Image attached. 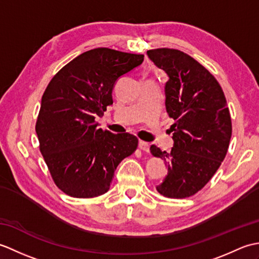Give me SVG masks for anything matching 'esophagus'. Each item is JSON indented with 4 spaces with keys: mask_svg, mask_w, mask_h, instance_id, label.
Wrapping results in <instances>:
<instances>
[{
    "mask_svg": "<svg viewBox=\"0 0 259 259\" xmlns=\"http://www.w3.org/2000/svg\"><path fill=\"white\" fill-rule=\"evenodd\" d=\"M139 148H140L142 151L149 152V144H148V142H146V141L140 140L139 141Z\"/></svg>",
    "mask_w": 259,
    "mask_h": 259,
    "instance_id": "esophagus-1",
    "label": "esophagus"
}]
</instances>
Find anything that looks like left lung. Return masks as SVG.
I'll list each match as a JSON object with an SVG mask.
<instances>
[{
    "label": "left lung",
    "mask_w": 259,
    "mask_h": 259,
    "mask_svg": "<svg viewBox=\"0 0 259 259\" xmlns=\"http://www.w3.org/2000/svg\"><path fill=\"white\" fill-rule=\"evenodd\" d=\"M147 54L169 76L166 109L175 120L171 151L150 147L151 155L168 166V176L156 188L164 197L183 199L201 190L221 167L232 138V118L221 84L194 58L167 48Z\"/></svg>",
    "instance_id": "left-lung-1"
}]
</instances>
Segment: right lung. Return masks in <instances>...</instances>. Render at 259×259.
<instances>
[{
	"label": "right lung",
	"instance_id": "add662e5",
	"mask_svg": "<svg viewBox=\"0 0 259 259\" xmlns=\"http://www.w3.org/2000/svg\"><path fill=\"white\" fill-rule=\"evenodd\" d=\"M144 57L93 49L65 64L49 82L35 131L54 184L68 196L103 195L118 164L138 147L136 136L102 130L96 118L113 103L115 81L140 65Z\"/></svg>",
	"mask_w": 259,
	"mask_h": 259
}]
</instances>
